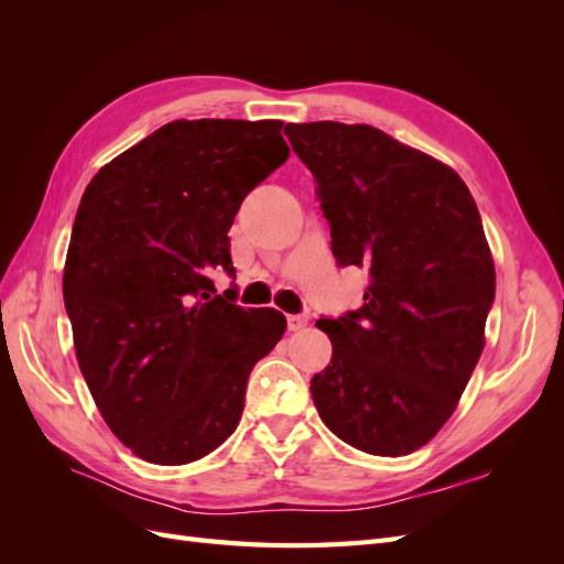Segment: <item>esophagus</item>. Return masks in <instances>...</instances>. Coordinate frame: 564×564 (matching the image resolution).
I'll use <instances>...</instances> for the list:
<instances>
[{
  "label": "esophagus",
  "instance_id": "1",
  "mask_svg": "<svg viewBox=\"0 0 564 564\" xmlns=\"http://www.w3.org/2000/svg\"><path fill=\"white\" fill-rule=\"evenodd\" d=\"M305 324H308V317H305V315H289V317H286L289 332H299V329L305 327Z\"/></svg>",
  "mask_w": 564,
  "mask_h": 564
}]
</instances>
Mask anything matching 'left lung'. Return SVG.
I'll return each mask as SVG.
<instances>
[{
	"mask_svg": "<svg viewBox=\"0 0 564 564\" xmlns=\"http://www.w3.org/2000/svg\"><path fill=\"white\" fill-rule=\"evenodd\" d=\"M311 169L338 265L367 268L365 305L317 327L332 365L311 381L350 447L404 456L447 423L485 346L497 292L482 218L454 169L369 124H286Z\"/></svg>",
	"mask_w": 564,
	"mask_h": 564,
	"instance_id": "left-lung-1",
	"label": "left lung"
}]
</instances>
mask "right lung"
Listing matches in <instances>:
<instances>
[{"label":"right lung","instance_id":"add662e5","mask_svg":"<svg viewBox=\"0 0 564 564\" xmlns=\"http://www.w3.org/2000/svg\"><path fill=\"white\" fill-rule=\"evenodd\" d=\"M282 122L176 119L106 164L82 195L63 272L77 362L110 431L150 464L183 466L232 435L247 379L284 334L245 311L228 230L289 158Z\"/></svg>","mask_w":564,"mask_h":564}]
</instances>
